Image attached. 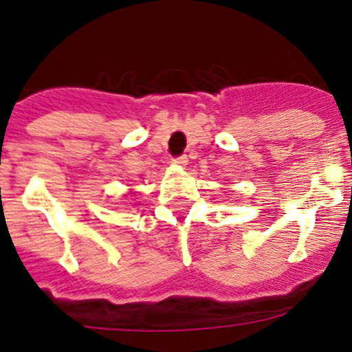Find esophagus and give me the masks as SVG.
<instances>
[{
  "label": "esophagus",
  "mask_w": 352,
  "mask_h": 352,
  "mask_svg": "<svg viewBox=\"0 0 352 352\" xmlns=\"http://www.w3.org/2000/svg\"><path fill=\"white\" fill-rule=\"evenodd\" d=\"M187 162H188V157L185 155H180V157H175L173 158V164H179V165H187Z\"/></svg>",
  "instance_id": "esophagus-1"
}]
</instances>
